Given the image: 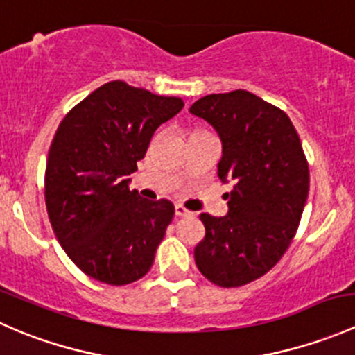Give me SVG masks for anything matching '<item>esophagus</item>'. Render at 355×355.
I'll use <instances>...</instances> for the list:
<instances>
[{
  "label": "esophagus",
  "instance_id": "obj_1",
  "mask_svg": "<svg viewBox=\"0 0 355 355\" xmlns=\"http://www.w3.org/2000/svg\"><path fill=\"white\" fill-rule=\"evenodd\" d=\"M175 214L177 216H187V214H191V211L182 206V204H175Z\"/></svg>",
  "mask_w": 355,
  "mask_h": 355
}]
</instances>
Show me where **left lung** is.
I'll return each mask as SVG.
<instances>
[{
    "mask_svg": "<svg viewBox=\"0 0 355 355\" xmlns=\"http://www.w3.org/2000/svg\"><path fill=\"white\" fill-rule=\"evenodd\" d=\"M223 146L218 177L234 184L227 216L200 214L199 271L220 287L263 277L288 249L309 194V166L285 111L249 91L209 94L191 106Z\"/></svg>",
    "mask_w": 355,
    "mask_h": 355,
    "instance_id": "left-lung-1",
    "label": "left lung"
}]
</instances>
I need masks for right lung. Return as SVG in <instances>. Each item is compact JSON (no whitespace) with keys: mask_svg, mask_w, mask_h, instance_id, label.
I'll list each match as a JSON object with an SVG mask.
<instances>
[{"mask_svg":"<svg viewBox=\"0 0 355 355\" xmlns=\"http://www.w3.org/2000/svg\"><path fill=\"white\" fill-rule=\"evenodd\" d=\"M182 108L180 98L113 80L60 123L46 163V207L60 245L94 280L127 285L151 270L175 207L142 199L127 177L156 128Z\"/></svg>","mask_w":355,"mask_h":355,"instance_id":"add662e5","label":"right lung"}]
</instances>
